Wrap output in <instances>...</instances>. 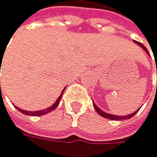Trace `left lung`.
Wrapping results in <instances>:
<instances>
[{
  "mask_svg": "<svg viewBox=\"0 0 157 157\" xmlns=\"http://www.w3.org/2000/svg\"><path fill=\"white\" fill-rule=\"evenodd\" d=\"M136 43L138 44V45H140L142 48L148 53V49L146 48V47L142 44V43H140V42H138V41H136ZM156 72H157V65H156ZM94 109H95V111L98 112V114H99V116H101V117H104V118H106V119H109V120H112V121H120V120H126V119H130V118H132L134 115H135L139 110H137V111H135L134 113H132L131 115H127V116H124V117H121V116H115V115H111V114H108V113H105V112H103L102 110H100V109L96 106L94 103Z\"/></svg>",
  "mask_w": 157,
  "mask_h": 157,
  "instance_id": "8db88e82",
  "label": "left lung"
}]
</instances>
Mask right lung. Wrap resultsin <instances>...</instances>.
<instances>
[{"instance_id":"right-lung-1","label":"right lung","mask_w":157,"mask_h":157,"mask_svg":"<svg viewBox=\"0 0 157 157\" xmlns=\"http://www.w3.org/2000/svg\"><path fill=\"white\" fill-rule=\"evenodd\" d=\"M0 86H1V84H0ZM63 90H64V89H63ZM63 93H62V94H61V95L59 96V98L57 99V101L54 103V104H53L51 107H49L48 109H46V110H40V111H36V112H29V111L22 110V109H20V108H17V110H18V111H20L22 114L28 115V116H42V115H45V114H47V113H49V112L53 111L55 108H57V107H58L59 102L61 101V98H62V96H63Z\"/></svg>"}]
</instances>
